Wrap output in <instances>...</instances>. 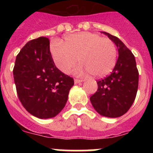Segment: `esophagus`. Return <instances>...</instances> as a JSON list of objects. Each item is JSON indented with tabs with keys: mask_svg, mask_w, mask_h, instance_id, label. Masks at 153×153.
<instances>
[{
	"mask_svg": "<svg viewBox=\"0 0 153 153\" xmlns=\"http://www.w3.org/2000/svg\"><path fill=\"white\" fill-rule=\"evenodd\" d=\"M83 79H74V83L76 84V83H81V82H83Z\"/></svg>",
	"mask_w": 153,
	"mask_h": 153,
	"instance_id": "obj_1",
	"label": "esophagus"
}]
</instances>
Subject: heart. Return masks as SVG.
I'll return each mask as SVG.
<instances>
[{"mask_svg": "<svg viewBox=\"0 0 153 153\" xmlns=\"http://www.w3.org/2000/svg\"><path fill=\"white\" fill-rule=\"evenodd\" d=\"M51 52L57 68L65 74L75 66L77 57L82 64L76 72H90L96 77L107 75L117 63V49L113 40L90 32L69 35L63 43L53 40Z\"/></svg>", "mask_w": 153, "mask_h": 153, "instance_id": "b5f03b06", "label": "heart"}]
</instances>
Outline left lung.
Listing matches in <instances>:
<instances>
[{
  "mask_svg": "<svg viewBox=\"0 0 153 153\" xmlns=\"http://www.w3.org/2000/svg\"><path fill=\"white\" fill-rule=\"evenodd\" d=\"M114 42L119 57L110 75L97 80L98 89L90 100L103 117L116 118L125 114L134 102L139 85V71L134 55L118 37L102 32Z\"/></svg>",
  "mask_w": 153,
  "mask_h": 153,
  "instance_id": "left-lung-1",
  "label": "left lung"
}]
</instances>
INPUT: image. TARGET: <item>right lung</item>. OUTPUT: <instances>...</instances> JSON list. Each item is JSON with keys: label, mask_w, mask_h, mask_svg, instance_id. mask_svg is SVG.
I'll list each match as a JSON object with an SVG mask.
<instances>
[{"label": "right lung", "mask_w": 153, "mask_h": 153, "mask_svg": "<svg viewBox=\"0 0 153 153\" xmlns=\"http://www.w3.org/2000/svg\"><path fill=\"white\" fill-rule=\"evenodd\" d=\"M18 98L28 113L40 119L56 117L67 103L74 78L61 72L53 60L50 40L28 41L16 57L13 70Z\"/></svg>", "instance_id": "add662e5"}]
</instances>
